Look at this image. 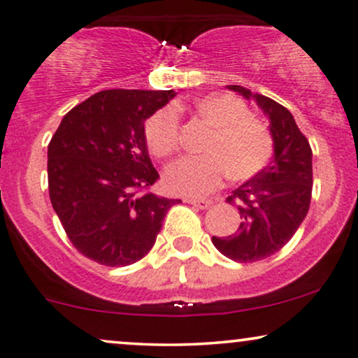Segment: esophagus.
I'll use <instances>...</instances> for the list:
<instances>
[{
	"label": "esophagus",
	"instance_id": "1",
	"mask_svg": "<svg viewBox=\"0 0 358 358\" xmlns=\"http://www.w3.org/2000/svg\"><path fill=\"white\" fill-rule=\"evenodd\" d=\"M185 201L193 206H196V208H200V210H206L210 205H212V201L210 200H185Z\"/></svg>",
	"mask_w": 358,
	"mask_h": 358
}]
</instances>
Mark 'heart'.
<instances>
[{"mask_svg": "<svg viewBox=\"0 0 358 358\" xmlns=\"http://www.w3.org/2000/svg\"><path fill=\"white\" fill-rule=\"evenodd\" d=\"M193 111L212 128L201 157H188L165 171L170 192L203 196L230 178L248 180L268 165L273 138L266 124L253 118L248 106L228 93H213L193 101ZM150 152L158 158L171 157L180 146V118L173 106L155 111L145 123Z\"/></svg>", "mask_w": 358, "mask_h": 358, "instance_id": "1", "label": "heart"}]
</instances>
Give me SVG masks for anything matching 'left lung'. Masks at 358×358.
Masks as SVG:
<instances>
[{"instance_id":"1","label":"left lung","mask_w":358,"mask_h":358,"mask_svg":"<svg viewBox=\"0 0 358 358\" xmlns=\"http://www.w3.org/2000/svg\"><path fill=\"white\" fill-rule=\"evenodd\" d=\"M228 90L255 100L270 120L273 160L227 198L238 210V230L212 242L227 258L240 264L272 257L290 242L307 217L312 198V148L285 106L238 85Z\"/></svg>"}]
</instances>
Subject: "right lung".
I'll return each instance as SVG.
<instances>
[{
  "instance_id": "right-lung-1",
  "label": "right lung",
  "mask_w": 358,
  "mask_h": 358,
  "mask_svg": "<svg viewBox=\"0 0 358 358\" xmlns=\"http://www.w3.org/2000/svg\"><path fill=\"white\" fill-rule=\"evenodd\" d=\"M173 90H105L63 116L48 145V190L81 255L124 266L152 250L178 200L153 195L160 178L148 157L145 120Z\"/></svg>"
}]
</instances>
